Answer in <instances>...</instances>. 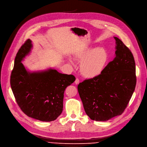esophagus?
I'll use <instances>...</instances> for the list:
<instances>
[{
    "label": "esophagus",
    "mask_w": 147,
    "mask_h": 147,
    "mask_svg": "<svg viewBox=\"0 0 147 147\" xmlns=\"http://www.w3.org/2000/svg\"><path fill=\"white\" fill-rule=\"evenodd\" d=\"M79 83H80L79 79H78V78H76V80H75V82H74V83H75L76 85H77V84H79Z\"/></svg>",
    "instance_id": "1"
}]
</instances>
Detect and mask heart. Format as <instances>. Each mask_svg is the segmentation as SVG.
<instances>
[{"label":"heart","instance_id":"obj_1","mask_svg":"<svg viewBox=\"0 0 147 147\" xmlns=\"http://www.w3.org/2000/svg\"><path fill=\"white\" fill-rule=\"evenodd\" d=\"M74 59L80 64L82 74L87 78H94L101 75L105 69L109 60V53L102 47L86 46L74 53ZM69 63L74 65L71 59Z\"/></svg>","mask_w":147,"mask_h":147}]
</instances>
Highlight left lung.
Returning <instances> with one entry per match:
<instances>
[{
	"label": "left lung",
	"mask_w": 147,
	"mask_h": 147,
	"mask_svg": "<svg viewBox=\"0 0 147 147\" xmlns=\"http://www.w3.org/2000/svg\"><path fill=\"white\" fill-rule=\"evenodd\" d=\"M115 40L114 60L99 76L80 83L77 87L86 114L97 121H106L121 115L136 86V63L129 49Z\"/></svg>",
	"instance_id": "8db88e82"
}]
</instances>
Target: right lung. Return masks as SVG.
Listing matches in <instances>:
<instances>
[{"instance_id":"add662e5","label":"right lung","mask_w":147,"mask_h":147,"mask_svg":"<svg viewBox=\"0 0 147 147\" xmlns=\"http://www.w3.org/2000/svg\"><path fill=\"white\" fill-rule=\"evenodd\" d=\"M32 48V40L28 39L19 50L10 76L11 88L24 114L42 121H52L61 114L64 91L76 78L51 68L29 71L22 62Z\"/></svg>"}]
</instances>
